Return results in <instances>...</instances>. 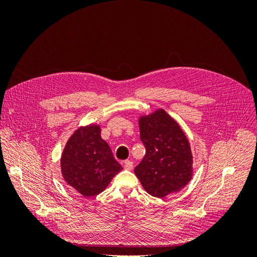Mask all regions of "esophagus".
I'll return each mask as SVG.
<instances>
[{
  "mask_svg": "<svg viewBox=\"0 0 257 257\" xmlns=\"http://www.w3.org/2000/svg\"><path fill=\"white\" fill-rule=\"evenodd\" d=\"M123 167L125 168V169H127V170L133 169V162H131V161H128V160L124 161V163H123Z\"/></svg>",
  "mask_w": 257,
  "mask_h": 257,
  "instance_id": "esophagus-1",
  "label": "esophagus"
}]
</instances>
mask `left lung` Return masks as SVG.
Segmentation results:
<instances>
[{"mask_svg":"<svg viewBox=\"0 0 257 257\" xmlns=\"http://www.w3.org/2000/svg\"><path fill=\"white\" fill-rule=\"evenodd\" d=\"M146 155L134 173L150 195L163 198L177 193L193 177V154L188 137L164 109L138 116Z\"/></svg>","mask_w":257,"mask_h":257,"instance_id":"1","label":"left lung"}]
</instances>
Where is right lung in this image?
I'll use <instances>...</instances> for the list:
<instances>
[{"label":"right lung","mask_w":257,"mask_h":257,"mask_svg":"<svg viewBox=\"0 0 257 257\" xmlns=\"http://www.w3.org/2000/svg\"><path fill=\"white\" fill-rule=\"evenodd\" d=\"M60 166L64 181L84 197L102 193L123 169L100 137V125L96 123L73 132L61 154Z\"/></svg>","instance_id":"right-lung-1"}]
</instances>
